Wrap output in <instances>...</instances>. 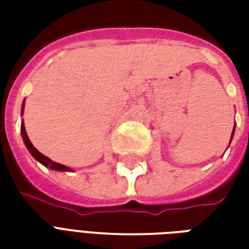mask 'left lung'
Here are the masks:
<instances>
[{
  "mask_svg": "<svg viewBox=\"0 0 249 249\" xmlns=\"http://www.w3.org/2000/svg\"><path fill=\"white\" fill-rule=\"evenodd\" d=\"M233 132H235V128H233ZM233 132H232V136H233ZM232 136H231V140H232Z\"/></svg>",
  "mask_w": 249,
  "mask_h": 249,
  "instance_id": "obj_1",
  "label": "left lung"
}]
</instances>
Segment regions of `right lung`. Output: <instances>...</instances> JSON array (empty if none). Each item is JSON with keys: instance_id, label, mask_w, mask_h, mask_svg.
<instances>
[{"instance_id": "add662e5", "label": "right lung", "mask_w": 249, "mask_h": 249, "mask_svg": "<svg viewBox=\"0 0 249 249\" xmlns=\"http://www.w3.org/2000/svg\"><path fill=\"white\" fill-rule=\"evenodd\" d=\"M22 110H24V105H22ZM21 132H22V139H24V141H25V145H26V148H28L30 153H32V156L35 157L37 161H40L42 165L49 167L51 169H54V171H71V168L65 167V165H61V164H58V162L52 161L51 159H48V157L44 156L41 152H38L37 149H36L35 146H33V144L30 142L28 135H26V130H25L24 123H21Z\"/></svg>"}]
</instances>
